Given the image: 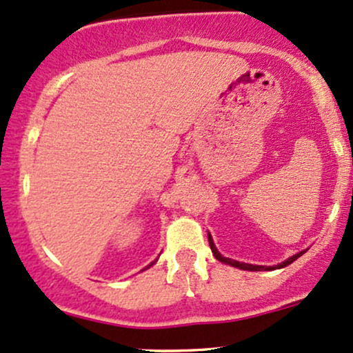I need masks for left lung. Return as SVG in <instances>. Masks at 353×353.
<instances>
[{
  "label": "left lung",
  "instance_id": "1",
  "mask_svg": "<svg viewBox=\"0 0 353 353\" xmlns=\"http://www.w3.org/2000/svg\"><path fill=\"white\" fill-rule=\"evenodd\" d=\"M208 244H210V249H212V252H214L215 259H219V261H221V263H223V264H229V266H234V268H239V269H244V271H272V269H279V268L288 266V264H291V263H293V261H296L299 256H303V254H305V251L294 254V256H291L290 259H286V261H284V263L278 264V266H256V264L239 263V261L229 259V257H223L222 254L217 251V248H215V244H214V241H212L210 234H208Z\"/></svg>",
  "mask_w": 353,
  "mask_h": 353
}]
</instances>
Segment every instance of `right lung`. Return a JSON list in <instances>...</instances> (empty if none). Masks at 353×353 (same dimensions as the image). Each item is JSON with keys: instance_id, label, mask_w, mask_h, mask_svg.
Masks as SVG:
<instances>
[{"instance_id": "add662e5", "label": "right lung", "mask_w": 353, "mask_h": 353, "mask_svg": "<svg viewBox=\"0 0 353 353\" xmlns=\"http://www.w3.org/2000/svg\"><path fill=\"white\" fill-rule=\"evenodd\" d=\"M154 263H157V261H154ZM154 263H151V264H148V266H146V268H145V269H148V268H151V266H153V264H154Z\"/></svg>"}]
</instances>
